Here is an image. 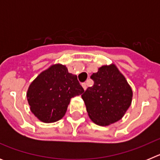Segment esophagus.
I'll list each match as a JSON object with an SVG mask.
<instances>
[{
	"instance_id": "34e87169",
	"label": "esophagus",
	"mask_w": 160,
	"mask_h": 160,
	"mask_svg": "<svg viewBox=\"0 0 160 160\" xmlns=\"http://www.w3.org/2000/svg\"><path fill=\"white\" fill-rule=\"evenodd\" d=\"M82 87H83V89H84V90H87V83H86V82H83V83H82Z\"/></svg>"
}]
</instances>
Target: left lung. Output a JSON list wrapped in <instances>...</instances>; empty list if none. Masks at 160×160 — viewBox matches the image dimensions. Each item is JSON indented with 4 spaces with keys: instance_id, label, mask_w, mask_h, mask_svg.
I'll use <instances>...</instances> for the list:
<instances>
[{
    "instance_id": "1",
    "label": "left lung",
    "mask_w": 160,
    "mask_h": 160,
    "mask_svg": "<svg viewBox=\"0 0 160 160\" xmlns=\"http://www.w3.org/2000/svg\"><path fill=\"white\" fill-rule=\"evenodd\" d=\"M90 78L94 85L82 94L90 119L99 126L121 119L132 100V90L124 76L111 65L100 67Z\"/></svg>"
}]
</instances>
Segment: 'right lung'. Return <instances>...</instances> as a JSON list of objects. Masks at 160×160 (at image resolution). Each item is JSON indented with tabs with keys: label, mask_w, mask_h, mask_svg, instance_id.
Listing matches in <instances>:
<instances>
[{
	"label": "right lung",
	"mask_w": 160,
	"mask_h": 160,
	"mask_svg": "<svg viewBox=\"0 0 160 160\" xmlns=\"http://www.w3.org/2000/svg\"><path fill=\"white\" fill-rule=\"evenodd\" d=\"M84 90L76 75L62 65H53L41 73L27 92L30 110L44 122H53L65 115L70 98L80 95Z\"/></svg>",
	"instance_id": "1"
}]
</instances>
